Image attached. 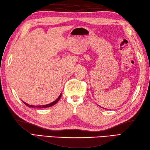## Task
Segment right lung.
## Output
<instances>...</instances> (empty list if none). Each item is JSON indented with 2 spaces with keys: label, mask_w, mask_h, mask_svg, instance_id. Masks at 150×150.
Returning a JSON list of instances; mask_svg holds the SVG:
<instances>
[{
  "label": "right lung",
  "mask_w": 150,
  "mask_h": 150,
  "mask_svg": "<svg viewBox=\"0 0 150 150\" xmlns=\"http://www.w3.org/2000/svg\"><path fill=\"white\" fill-rule=\"evenodd\" d=\"M61 96H62V94H60V95H59V97L57 98L56 100L54 101V102H52V103H50V104H48V105H46L34 106V105H29V104H27V103H25V102H23V103H24V104H25V105H27V107H32V108H35V107H37V108H47V107H52V106L54 105L55 104H56V103H57V101H58V100H59V98H60Z\"/></svg>",
  "instance_id": "add662e5"
}]
</instances>
